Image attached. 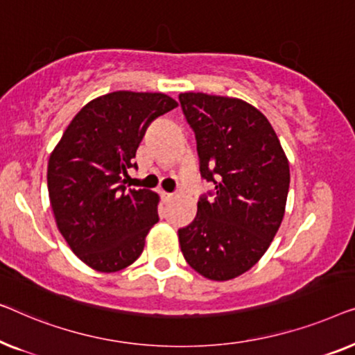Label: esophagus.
Wrapping results in <instances>:
<instances>
[{"mask_svg": "<svg viewBox=\"0 0 355 355\" xmlns=\"http://www.w3.org/2000/svg\"><path fill=\"white\" fill-rule=\"evenodd\" d=\"M161 198L164 199V201L166 202H168V201H172L173 199V194L172 193H166V191H161Z\"/></svg>", "mask_w": 355, "mask_h": 355, "instance_id": "esophagus-1", "label": "esophagus"}]
</instances>
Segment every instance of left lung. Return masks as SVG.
Wrapping results in <instances>:
<instances>
[{
    "instance_id": "left-lung-1",
    "label": "left lung",
    "mask_w": 355,
    "mask_h": 355,
    "mask_svg": "<svg viewBox=\"0 0 355 355\" xmlns=\"http://www.w3.org/2000/svg\"><path fill=\"white\" fill-rule=\"evenodd\" d=\"M196 137L199 172L214 191L178 230L189 267L225 282L256 266L282 225L289 164L275 130L261 111L236 98L206 93L178 96Z\"/></svg>"
}]
</instances>
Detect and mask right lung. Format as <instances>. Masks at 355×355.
I'll return each mask as SVG.
<instances>
[{"instance_id": "1", "label": "right lung", "mask_w": 355, "mask_h": 355, "mask_svg": "<svg viewBox=\"0 0 355 355\" xmlns=\"http://www.w3.org/2000/svg\"><path fill=\"white\" fill-rule=\"evenodd\" d=\"M178 104L164 93L114 92L72 119L48 162V193L58 228L73 254L111 273L141 256L159 222V196L128 189L125 178L146 128Z\"/></svg>"}]
</instances>
